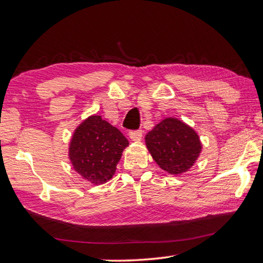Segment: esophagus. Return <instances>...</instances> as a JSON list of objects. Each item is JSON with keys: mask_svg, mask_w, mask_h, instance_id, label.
<instances>
[{"mask_svg": "<svg viewBox=\"0 0 263 263\" xmlns=\"http://www.w3.org/2000/svg\"><path fill=\"white\" fill-rule=\"evenodd\" d=\"M128 137H130L133 141H139V140H141V138H142V131L141 130L130 131V132H128Z\"/></svg>", "mask_w": 263, "mask_h": 263, "instance_id": "34e87169", "label": "esophagus"}]
</instances>
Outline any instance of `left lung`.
Returning <instances> with one entry per match:
<instances>
[{
	"instance_id": "left-lung-1",
	"label": "left lung",
	"mask_w": 263,
	"mask_h": 263,
	"mask_svg": "<svg viewBox=\"0 0 263 263\" xmlns=\"http://www.w3.org/2000/svg\"><path fill=\"white\" fill-rule=\"evenodd\" d=\"M154 161L164 172L180 175L194 166L202 151L199 137L193 127L177 118H164L145 137Z\"/></svg>"
}]
</instances>
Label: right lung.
Segmentation results:
<instances>
[{
  "label": "right lung",
  "mask_w": 263,
  "mask_h": 263,
  "mask_svg": "<svg viewBox=\"0 0 263 263\" xmlns=\"http://www.w3.org/2000/svg\"><path fill=\"white\" fill-rule=\"evenodd\" d=\"M128 141L117 127L101 116H90L74 131L69 144V160L75 172L92 184L112 179Z\"/></svg>",
  "instance_id": "right-lung-1"
}]
</instances>
